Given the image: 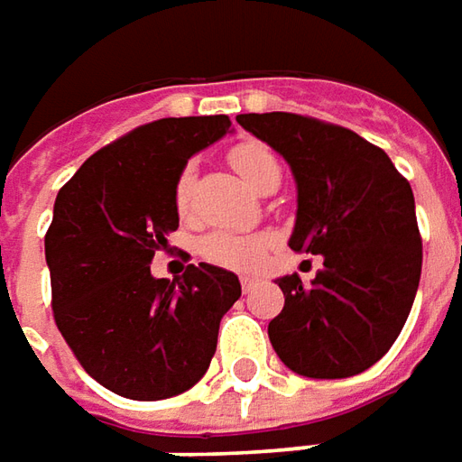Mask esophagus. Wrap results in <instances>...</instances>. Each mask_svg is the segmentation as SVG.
<instances>
[{"label": "esophagus", "mask_w": 462, "mask_h": 462, "mask_svg": "<svg viewBox=\"0 0 462 462\" xmlns=\"http://www.w3.org/2000/svg\"><path fill=\"white\" fill-rule=\"evenodd\" d=\"M255 283H257V278H253V275H243V278H240V285H243L245 293H247V291H250Z\"/></svg>", "instance_id": "obj_1"}]
</instances>
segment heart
Here are the masks:
<instances>
[{"mask_svg":"<svg viewBox=\"0 0 462 462\" xmlns=\"http://www.w3.org/2000/svg\"><path fill=\"white\" fill-rule=\"evenodd\" d=\"M230 162L235 171L245 179V184L250 189L263 191L271 181H281V162L278 156L257 143V141H247L240 143L230 152ZM194 174L197 166L194 162L184 166L179 171L177 184H174V202H177V212L181 217H187L191 209V191H194ZM273 237L265 232L257 235H237V232H209L199 243V253L222 268H232V271H253L263 263L265 253L271 250Z\"/></svg>","mask_w":462,"mask_h":462,"instance_id":"obj_1","label":"heart"}]
</instances>
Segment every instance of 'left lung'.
I'll list each match as a JSON object with an SVG mask.
<instances>
[{"mask_svg":"<svg viewBox=\"0 0 462 462\" xmlns=\"http://www.w3.org/2000/svg\"><path fill=\"white\" fill-rule=\"evenodd\" d=\"M237 124L283 156L296 179L291 250L323 255L310 285L278 278L283 310L268 323L281 362L310 379L376 364L400 337L422 273L410 181L349 128L296 113H240Z\"/></svg>","mask_w":462,"mask_h":462,"instance_id":"left-lung-1","label":"left lung"}]
</instances>
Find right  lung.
Listing matches in <instances>:
<instances>
[{"label":"right lung","instance_id":"add662e5","mask_svg":"<svg viewBox=\"0 0 462 462\" xmlns=\"http://www.w3.org/2000/svg\"><path fill=\"white\" fill-rule=\"evenodd\" d=\"M230 125L227 116L139 125L58 191L45 235L55 323L88 374L121 397L166 400L194 387L243 293L235 273L207 263L177 281L152 275L179 227V171Z\"/></svg>","mask_w":462,"mask_h":462}]
</instances>
